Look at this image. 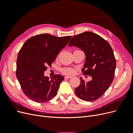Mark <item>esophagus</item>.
I'll return each mask as SVG.
<instances>
[{"mask_svg":"<svg viewBox=\"0 0 133 133\" xmlns=\"http://www.w3.org/2000/svg\"><path fill=\"white\" fill-rule=\"evenodd\" d=\"M71 78H72V76H69V75H66V76H65V78H66V79H70Z\"/></svg>","mask_w":133,"mask_h":133,"instance_id":"esophagus-1","label":"esophagus"}]
</instances>
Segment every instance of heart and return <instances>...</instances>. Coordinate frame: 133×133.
Here are the masks:
<instances>
[{
  "instance_id": "b5f03b06",
  "label": "heart",
  "mask_w": 133,
  "mask_h": 133,
  "mask_svg": "<svg viewBox=\"0 0 133 133\" xmlns=\"http://www.w3.org/2000/svg\"><path fill=\"white\" fill-rule=\"evenodd\" d=\"M63 72L65 74L72 75L74 73V70L73 69H71V68H66V69H63Z\"/></svg>"
}]
</instances>
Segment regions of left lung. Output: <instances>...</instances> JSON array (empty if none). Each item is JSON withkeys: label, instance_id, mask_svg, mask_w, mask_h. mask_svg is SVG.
Instances as JSON below:
<instances>
[{"label": "left lung", "instance_id": "1", "mask_svg": "<svg viewBox=\"0 0 133 133\" xmlns=\"http://www.w3.org/2000/svg\"><path fill=\"white\" fill-rule=\"evenodd\" d=\"M68 46H76L84 51L86 58L82 71L92 76L88 82L80 78L75 94L83 100L94 101L105 93L113 81L116 60L112 48L105 39L90 31L74 36Z\"/></svg>", "mask_w": 133, "mask_h": 133}]
</instances>
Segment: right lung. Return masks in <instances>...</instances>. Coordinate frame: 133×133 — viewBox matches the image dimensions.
Instances as JSON below:
<instances>
[{"label": "right lung", "instance_id": "1", "mask_svg": "<svg viewBox=\"0 0 133 133\" xmlns=\"http://www.w3.org/2000/svg\"><path fill=\"white\" fill-rule=\"evenodd\" d=\"M71 38V36L56 37L42 34L29 38L23 44L18 55L16 75L28 98L42 103L57 95L64 78L57 74L50 79L44 75V71L54 62Z\"/></svg>", "mask_w": 133, "mask_h": 133}]
</instances>
